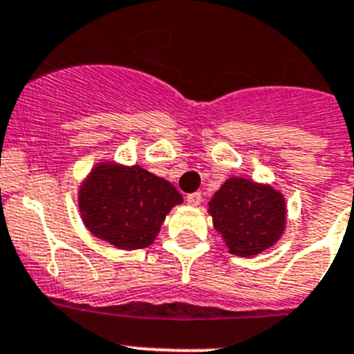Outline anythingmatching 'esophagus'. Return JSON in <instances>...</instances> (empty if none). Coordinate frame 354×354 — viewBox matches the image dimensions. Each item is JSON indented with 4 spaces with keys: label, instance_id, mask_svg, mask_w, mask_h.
I'll use <instances>...</instances> for the list:
<instances>
[{
    "label": "esophagus",
    "instance_id": "34e87169",
    "mask_svg": "<svg viewBox=\"0 0 354 354\" xmlns=\"http://www.w3.org/2000/svg\"><path fill=\"white\" fill-rule=\"evenodd\" d=\"M201 201H203V196H201L199 192H194L187 196V203H189L190 206H199Z\"/></svg>",
    "mask_w": 354,
    "mask_h": 354
}]
</instances>
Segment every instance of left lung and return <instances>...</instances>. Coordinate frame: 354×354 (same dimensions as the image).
Segmentation results:
<instances>
[{
    "label": "left lung",
    "instance_id": "8db88e82",
    "mask_svg": "<svg viewBox=\"0 0 354 354\" xmlns=\"http://www.w3.org/2000/svg\"><path fill=\"white\" fill-rule=\"evenodd\" d=\"M208 213L229 254L252 257L284 234L288 206L284 194L270 183L232 176L213 194Z\"/></svg>",
    "mask_w": 354,
    "mask_h": 354
}]
</instances>
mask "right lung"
<instances>
[{"label": "right lung", "mask_w": 354, "mask_h": 354, "mask_svg": "<svg viewBox=\"0 0 354 354\" xmlns=\"http://www.w3.org/2000/svg\"><path fill=\"white\" fill-rule=\"evenodd\" d=\"M181 203V194L167 180L138 164L123 165L111 158L97 162L77 190L86 227L122 250L149 247L165 216Z\"/></svg>", "instance_id": "1"}]
</instances>
